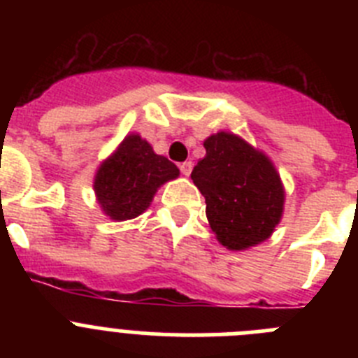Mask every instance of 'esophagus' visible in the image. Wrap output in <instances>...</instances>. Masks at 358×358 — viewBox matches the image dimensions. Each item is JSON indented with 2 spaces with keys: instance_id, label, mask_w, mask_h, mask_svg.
<instances>
[{
  "instance_id": "1",
  "label": "esophagus",
  "mask_w": 358,
  "mask_h": 358,
  "mask_svg": "<svg viewBox=\"0 0 358 358\" xmlns=\"http://www.w3.org/2000/svg\"><path fill=\"white\" fill-rule=\"evenodd\" d=\"M179 169H181L182 176L188 177L189 173H192V169H194V163H192V161H185V163L179 164Z\"/></svg>"
}]
</instances>
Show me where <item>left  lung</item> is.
Returning <instances> with one entry per match:
<instances>
[{
    "mask_svg": "<svg viewBox=\"0 0 358 358\" xmlns=\"http://www.w3.org/2000/svg\"><path fill=\"white\" fill-rule=\"evenodd\" d=\"M206 156L192 179L206 199V217L217 240L231 251L265 242L280 224L285 189L273 161L231 132L204 141Z\"/></svg>",
    "mask_w": 358,
    "mask_h": 358,
    "instance_id": "1",
    "label": "left lung"
}]
</instances>
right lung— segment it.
I'll use <instances>...</instances> for the list:
<instances>
[{"mask_svg": "<svg viewBox=\"0 0 358 358\" xmlns=\"http://www.w3.org/2000/svg\"><path fill=\"white\" fill-rule=\"evenodd\" d=\"M179 177V169L157 156L140 134H129L94 173V194L103 213L129 220L150 206L157 188Z\"/></svg>", "mask_w": 358, "mask_h": 358, "instance_id": "right-lung-1", "label": "right lung"}]
</instances>
